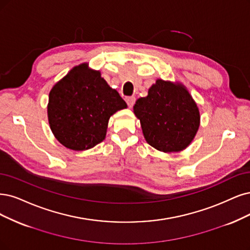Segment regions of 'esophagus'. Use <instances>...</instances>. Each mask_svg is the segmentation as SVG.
I'll return each instance as SVG.
<instances>
[{"label": "esophagus", "mask_w": 250, "mask_h": 250, "mask_svg": "<svg viewBox=\"0 0 250 250\" xmlns=\"http://www.w3.org/2000/svg\"><path fill=\"white\" fill-rule=\"evenodd\" d=\"M125 102H126L127 106L130 107V108H132L134 106V104H135L136 99H135V97H127V98H125Z\"/></svg>", "instance_id": "esophagus-1"}]
</instances>
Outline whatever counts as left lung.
Masks as SVG:
<instances>
[{"label": "left lung", "mask_w": 250, "mask_h": 250, "mask_svg": "<svg viewBox=\"0 0 250 250\" xmlns=\"http://www.w3.org/2000/svg\"><path fill=\"white\" fill-rule=\"evenodd\" d=\"M133 110L146 142L166 153L186 149L200 126L199 107L180 82L158 79Z\"/></svg>", "instance_id": "obj_1"}]
</instances>
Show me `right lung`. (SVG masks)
Masks as SVG:
<instances>
[{"mask_svg":"<svg viewBox=\"0 0 250 250\" xmlns=\"http://www.w3.org/2000/svg\"><path fill=\"white\" fill-rule=\"evenodd\" d=\"M126 107L101 72L83 62L52 86L48 123L62 145L76 151L87 150L105 140L110 116Z\"/></svg>","mask_w":250,"mask_h":250,"instance_id":"right-lung-1","label":"right lung"}]
</instances>
